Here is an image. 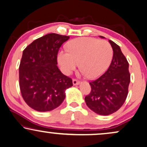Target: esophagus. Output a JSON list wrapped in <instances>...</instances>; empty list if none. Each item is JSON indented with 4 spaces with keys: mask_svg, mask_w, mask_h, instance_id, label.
I'll use <instances>...</instances> for the list:
<instances>
[{
    "mask_svg": "<svg viewBox=\"0 0 147 147\" xmlns=\"http://www.w3.org/2000/svg\"><path fill=\"white\" fill-rule=\"evenodd\" d=\"M72 83H73L74 85H76L79 84L80 81H78V80L76 79H73V80H72Z\"/></svg>",
    "mask_w": 147,
    "mask_h": 147,
    "instance_id": "34e87169",
    "label": "esophagus"
}]
</instances>
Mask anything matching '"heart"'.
<instances>
[{"instance_id": "obj_1", "label": "heart", "mask_w": 147, "mask_h": 147, "mask_svg": "<svg viewBox=\"0 0 147 147\" xmlns=\"http://www.w3.org/2000/svg\"><path fill=\"white\" fill-rule=\"evenodd\" d=\"M112 46L107 40L90 37L72 40L68 44V51H60L57 62L66 75L79 66L87 77L96 79L102 75L110 65L113 58Z\"/></svg>"}]
</instances>
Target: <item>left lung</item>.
Masks as SVG:
<instances>
[{
    "label": "left lung",
    "mask_w": 147,
    "mask_h": 147,
    "mask_svg": "<svg viewBox=\"0 0 147 147\" xmlns=\"http://www.w3.org/2000/svg\"><path fill=\"white\" fill-rule=\"evenodd\" d=\"M109 42L113 50L110 66L98 79L91 81L92 90L85 97L87 107L101 115L113 114L122 107L127 96L130 82L127 59L118 45L111 40Z\"/></svg>",
    "instance_id": "obj_1"
}]
</instances>
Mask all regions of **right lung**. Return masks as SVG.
Wrapping results in <instances>:
<instances>
[{"label": "right lung", "mask_w": 147, "mask_h": 147, "mask_svg": "<svg viewBox=\"0 0 147 147\" xmlns=\"http://www.w3.org/2000/svg\"><path fill=\"white\" fill-rule=\"evenodd\" d=\"M69 36L50 33L34 40L24 50L19 67L20 87L25 102L35 111H50L65 98L72 86L71 78L57 66L58 51Z\"/></svg>", "instance_id": "1"}]
</instances>
